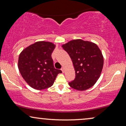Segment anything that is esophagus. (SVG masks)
Masks as SVG:
<instances>
[{
  "instance_id": "obj_1",
  "label": "esophagus",
  "mask_w": 126,
  "mask_h": 126,
  "mask_svg": "<svg viewBox=\"0 0 126 126\" xmlns=\"http://www.w3.org/2000/svg\"><path fill=\"white\" fill-rule=\"evenodd\" d=\"M61 70H62V72H63H63H64V68H61Z\"/></svg>"
}]
</instances>
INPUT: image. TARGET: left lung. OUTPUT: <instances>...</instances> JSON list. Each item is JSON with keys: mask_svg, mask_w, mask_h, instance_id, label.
<instances>
[{"mask_svg": "<svg viewBox=\"0 0 126 126\" xmlns=\"http://www.w3.org/2000/svg\"><path fill=\"white\" fill-rule=\"evenodd\" d=\"M62 46L69 55L75 70V80L69 85L78 91L90 88L99 79L103 69L104 58L99 47L82 39L70 41Z\"/></svg>", "mask_w": 126, "mask_h": 126, "instance_id": "left-lung-1", "label": "left lung"}]
</instances>
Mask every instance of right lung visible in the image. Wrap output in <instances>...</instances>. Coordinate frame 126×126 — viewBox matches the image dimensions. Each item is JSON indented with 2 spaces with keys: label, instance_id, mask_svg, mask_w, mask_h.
<instances>
[{
  "label": "right lung",
  "instance_id": "add662e5",
  "mask_svg": "<svg viewBox=\"0 0 126 126\" xmlns=\"http://www.w3.org/2000/svg\"><path fill=\"white\" fill-rule=\"evenodd\" d=\"M53 43L39 41L25 48L18 59V69L25 81L32 88L42 90L53 85L61 70L53 65Z\"/></svg>",
  "mask_w": 126,
  "mask_h": 126
}]
</instances>
